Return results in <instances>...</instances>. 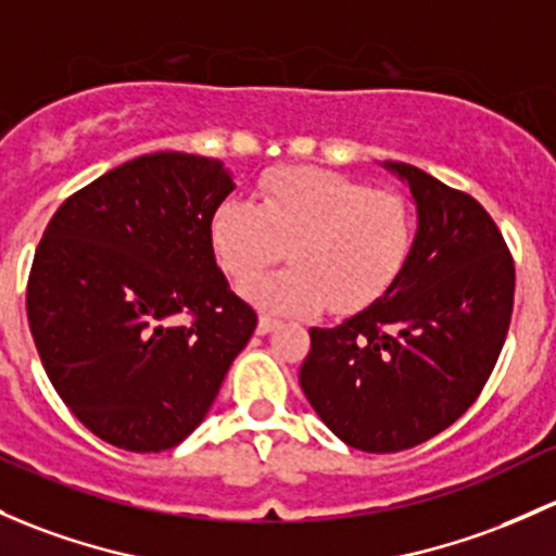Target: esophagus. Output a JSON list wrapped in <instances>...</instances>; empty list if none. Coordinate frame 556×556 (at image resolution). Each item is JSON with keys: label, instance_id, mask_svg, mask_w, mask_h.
<instances>
[{"label": "esophagus", "instance_id": "1", "mask_svg": "<svg viewBox=\"0 0 556 556\" xmlns=\"http://www.w3.org/2000/svg\"><path fill=\"white\" fill-rule=\"evenodd\" d=\"M277 327H279L277 319H271V317H261V319H258V336H268V332L277 330Z\"/></svg>", "mask_w": 556, "mask_h": 556}]
</instances>
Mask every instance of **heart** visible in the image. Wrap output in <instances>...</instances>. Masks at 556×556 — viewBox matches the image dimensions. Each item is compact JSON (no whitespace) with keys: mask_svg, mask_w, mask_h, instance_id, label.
Returning <instances> with one entry per match:
<instances>
[{"mask_svg":"<svg viewBox=\"0 0 556 556\" xmlns=\"http://www.w3.org/2000/svg\"><path fill=\"white\" fill-rule=\"evenodd\" d=\"M210 244L233 279L253 277L288 244L293 266L242 285L263 312L354 314L389 293L405 268L413 215L402 197L341 173L279 167L261 180L258 204L229 197L213 210Z\"/></svg>","mask_w":556,"mask_h":556,"instance_id":"heart-1","label":"heart"}]
</instances>
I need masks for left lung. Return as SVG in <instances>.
<instances>
[{"label": "left lung", "instance_id": "obj_1", "mask_svg": "<svg viewBox=\"0 0 556 556\" xmlns=\"http://www.w3.org/2000/svg\"><path fill=\"white\" fill-rule=\"evenodd\" d=\"M416 202L410 258L365 312L312 327L303 394L365 453H400L455 424L488 383L514 306V261L475 197L405 162H383Z\"/></svg>", "mask_w": 556, "mask_h": 556}]
</instances>
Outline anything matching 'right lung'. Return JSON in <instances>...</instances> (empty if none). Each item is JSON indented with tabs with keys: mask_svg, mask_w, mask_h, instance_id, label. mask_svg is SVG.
<instances>
[{
	"mask_svg": "<svg viewBox=\"0 0 556 556\" xmlns=\"http://www.w3.org/2000/svg\"><path fill=\"white\" fill-rule=\"evenodd\" d=\"M231 191L224 162L156 151L92 180L47 224L28 327L58 396L109 445H180L258 325L210 244Z\"/></svg>",
	"mask_w": 556,
	"mask_h": 556,
	"instance_id": "add662e5",
	"label": "right lung"
}]
</instances>
